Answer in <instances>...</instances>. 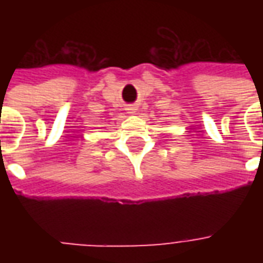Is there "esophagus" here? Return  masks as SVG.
<instances>
[{"label":"esophagus","mask_w":263,"mask_h":263,"mask_svg":"<svg viewBox=\"0 0 263 263\" xmlns=\"http://www.w3.org/2000/svg\"><path fill=\"white\" fill-rule=\"evenodd\" d=\"M126 111H128V114H135V112H137V107H135V105H129V107L126 108Z\"/></svg>","instance_id":"esophagus-1"}]
</instances>
